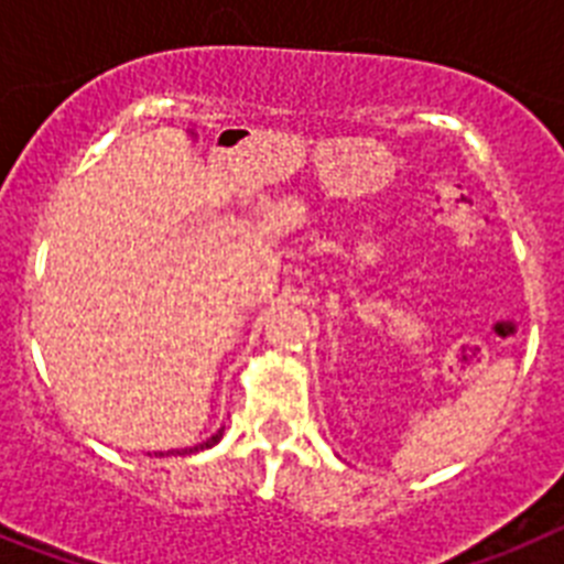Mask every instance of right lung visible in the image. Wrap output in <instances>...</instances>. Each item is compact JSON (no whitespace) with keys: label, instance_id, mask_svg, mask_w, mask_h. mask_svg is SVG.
Listing matches in <instances>:
<instances>
[{"label":"right lung","instance_id":"add662e5","mask_svg":"<svg viewBox=\"0 0 564 564\" xmlns=\"http://www.w3.org/2000/svg\"><path fill=\"white\" fill-rule=\"evenodd\" d=\"M220 438H224V433H220V430H217V433L212 435V438H206V442L197 444V447H188V451H180V456H183V453H197V451H206V447H215V444L220 442Z\"/></svg>","mask_w":564,"mask_h":564}]
</instances>
